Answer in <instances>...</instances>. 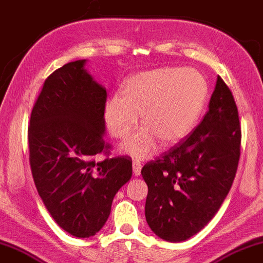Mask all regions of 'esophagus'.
Returning <instances> with one entry per match:
<instances>
[{
	"label": "esophagus",
	"mask_w": 263,
	"mask_h": 263,
	"mask_svg": "<svg viewBox=\"0 0 263 263\" xmlns=\"http://www.w3.org/2000/svg\"><path fill=\"white\" fill-rule=\"evenodd\" d=\"M132 168H133V173H135V176H140L141 173V164L139 161H133L132 162Z\"/></svg>",
	"instance_id": "34e87169"
}]
</instances>
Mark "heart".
Segmentation results:
<instances>
[{
    "label": "heart",
    "instance_id": "obj_1",
    "mask_svg": "<svg viewBox=\"0 0 263 263\" xmlns=\"http://www.w3.org/2000/svg\"><path fill=\"white\" fill-rule=\"evenodd\" d=\"M207 96L206 79L197 70H148L128 78L122 95L114 93L106 99L104 119L110 136L124 139L136 127L140 115L144 127L120 149L136 159H145L156 152L158 140L174 144L193 130Z\"/></svg>",
    "mask_w": 263,
    "mask_h": 263
}]
</instances>
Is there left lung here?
<instances>
[{
  "label": "left lung",
  "mask_w": 263,
  "mask_h": 263,
  "mask_svg": "<svg viewBox=\"0 0 263 263\" xmlns=\"http://www.w3.org/2000/svg\"><path fill=\"white\" fill-rule=\"evenodd\" d=\"M240 144L236 104L218 76L202 122L141 170L148 187L145 216L154 234L180 242L213 219L234 180Z\"/></svg>",
  "instance_id": "1"
}]
</instances>
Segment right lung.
<instances>
[{
	"label": "right lung",
	"instance_id": "add662e5",
	"mask_svg": "<svg viewBox=\"0 0 263 263\" xmlns=\"http://www.w3.org/2000/svg\"><path fill=\"white\" fill-rule=\"evenodd\" d=\"M79 60L45 79L28 127L29 160L42 201L62 229L76 237L101 231L115 195L132 177L126 156L95 161L104 140L105 87Z\"/></svg>",
	"mask_w": 263,
	"mask_h": 263
}]
</instances>
